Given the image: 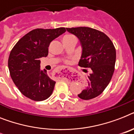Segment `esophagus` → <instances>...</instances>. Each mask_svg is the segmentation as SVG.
I'll return each mask as SVG.
<instances>
[{
    "mask_svg": "<svg viewBox=\"0 0 134 134\" xmlns=\"http://www.w3.org/2000/svg\"><path fill=\"white\" fill-rule=\"evenodd\" d=\"M60 71H62L63 72H67V73H76L77 71H76L75 70L72 69V68H69V67H64V68H62V69H60Z\"/></svg>",
    "mask_w": 134,
    "mask_h": 134,
    "instance_id": "esophagus-1",
    "label": "esophagus"
}]
</instances>
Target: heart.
<instances>
[{
  "label": "heart",
  "instance_id": "1",
  "mask_svg": "<svg viewBox=\"0 0 134 134\" xmlns=\"http://www.w3.org/2000/svg\"><path fill=\"white\" fill-rule=\"evenodd\" d=\"M73 38H76L73 35H70V34H68V35H65V36L63 37V41L64 40H70V39H73ZM68 62V61H67Z\"/></svg>",
  "mask_w": 134,
  "mask_h": 134
}]
</instances>
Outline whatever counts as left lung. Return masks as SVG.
Instances as JSON below:
<instances>
[{
	"label": "left lung",
	"mask_w": 134,
	"mask_h": 134,
	"mask_svg": "<svg viewBox=\"0 0 134 134\" xmlns=\"http://www.w3.org/2000/svg\"><path fill=\"white\" fill-rule=\"evenodd\" d=\"M79 39L82 55L78 65L90 68L87 87L78 96L90 100L103 93L112 78L116 53L113 42L107 36L97 29L87 27L66 28Z\"/></svg>",
	"instance_id": "8db88e82"
}]
</instances>
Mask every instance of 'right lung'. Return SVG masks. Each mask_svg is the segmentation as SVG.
I'll return each mask as SVG.
<instances>
[{
  "instance_id": "1",
  "label": "right lung",
  "mask_w": 134,
  "mask_h": 134,
  "mask_svg": "<svg viewBox=\"0 0 134 134\" xmlns=\"http://www.w3.org/2000/svg\"><path fill=\"white\" fill-rule=\"evenodd\" d=\"M66 31L65 27L36 29L17 42L9 56L8 67L13 82L25 96L42 101L52 95L56 82L41 70V58L48 55L50 42Z\"/></svg>"
}]
</instances>
